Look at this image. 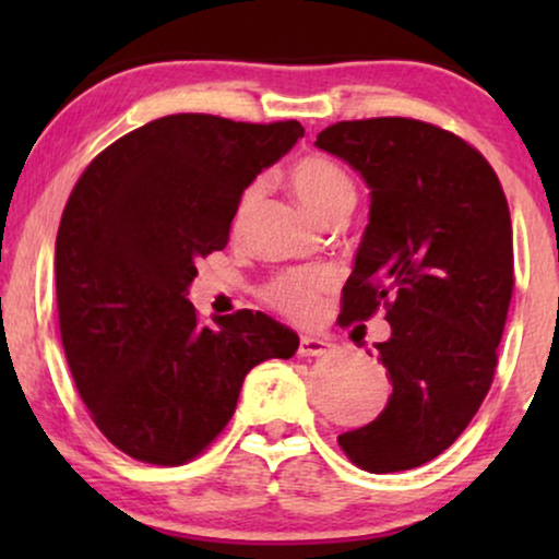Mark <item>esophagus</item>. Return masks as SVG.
<instances>
[{
  "label": "esophagus",
  "instance_id": "1",
  "mask_svg": "<svg viewBox=\"0 0 559 559\" xmlns=\"http://www.w3.org/2000/svg\"><path fill=\"white\" fill-rule=\"evenodd\" d=\"M328 350H331V343L325 338H320V335H302L300 350H297V354L310 358V356H325Z\"/></svg>",
  "mask_w": 559,
  "mask_h": 559
}]
</instances>
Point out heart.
I'll list each match as a JSON object with an SVG mask.
<instances>
[{"label":"heart","mask_w":559,"mask_h":559,"mask_svg":"<svg viewBox=\"0 0 559 559\" xmlns=\"http://www.w3.org/2000/svg\"><path fill=\"white\" fill-rule=\"evenodd\" d=\"M289 186L295 195L308 209L312 216L325 221L335 213H350L356 203V186L350 175L331 157L308 155L289 167ZM257 198V188H249L243 193L239 209H236L234 226L239 228L247 218ZM335 274L325 266L316 270H289L280 277H274L264 287V300L274 310L285 312L295 320H308L320 310L323 295L333 287Z\"/></svg>","instance_id":"b5f03b06"}]
</instances>
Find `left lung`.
Wrapping results in <instances>:
<instances>
[{"label":"left lung","mask_w":559,"mask_h":559,"mask_svg":"<svg viewBox=\"0 0 559 559\" xmlns=\"http://www.w3.org/2000/svg\"><path fill=\"white\" fill-rule=\"evenodd\" d=\"M316 147L371 190L341 323L384 308L392 325L377 346L386 407L338 445L369 473L417 468L453 445L491 389L514 289L507 195L478 150L427 121H338Z\"/></svg>","instance_id":"left-lung-1"}]
</instances>
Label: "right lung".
Segmentation results:
<instances>
[{
  "label": "right lung",
  "mask_w": 559,
  "mask_h": 559,
  "mask_svg": "<svg viewBox=\"0 0 559 559\" xmlns=\"http://www.w3.org/2000/svg\"><path fill=\"white\" fill-rule=\"evenodd\" d=\"M305 134L173 114L109 144L75 182L56 239L60 338L75 389L111 445L182 465L231 419L243 377L300 338L264 312L201 325L195 259L228 243L241 193Z\"/></svg>",
  "instance_id": "add662e5"
}]
</instances>
